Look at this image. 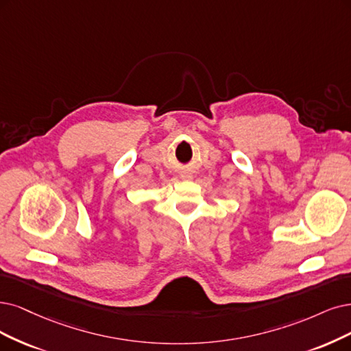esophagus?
Masks as SVG:
<instances>
[{
    "label": "esophagus",
    "mask_w": 351,
    "mask_h": 351,
    "mask_svg": "<svg viewBox=\"0 0 351 351\" xmlns=\"http://www.w3.org/2000/svg\"><path fill=\"white\" fill-rule=\"evenodd\" d=\"M180 178H182V179H191L192 176L188 175V173H182V175H180Z\"/></svg>",
    "instance_id": "esophagus-1"
}]
</instances>
